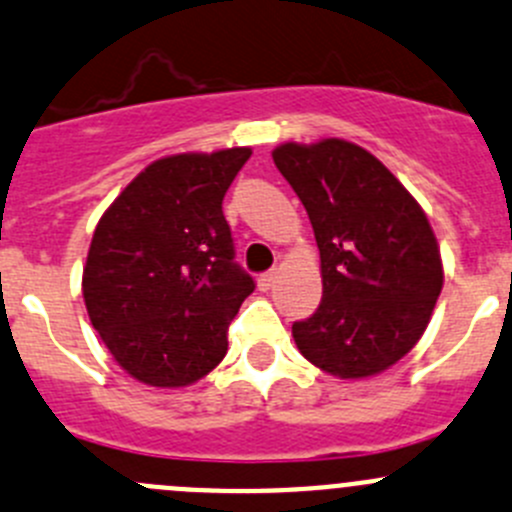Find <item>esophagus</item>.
<instances>
[{
  "mask_svg": "<svg viewBox=\"0 0 512 512\" xmlns=\"http://www.w3.org/2000/svg\"><path fill=\"white\" fill-rule=\"evenodd\" d=\"M276 276H279V271H276V269H271V271H266V274H261L259 276V289L261 291H269L271 286L276 284Z\"/></svg>",
  "mask_w": 512,
  "mask_h": 512,
  "instance_id": "1",
  "label": "esophagus"
}]
</instances>
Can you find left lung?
Listing matches in <instances>:
<instances>
[{"mask_svg": "<svg viewBox=\"0 0 512 512\" xmlns=\"http://www.w3.org/2000/svg\"><path fill=\"white\" fill-rule=\"evenodd\" d=\"M271 155L321 259V304L291 326L296 347L326 374L374 377L420 342L442 291L430 221L387 165L349 140L284 143Z\"/></svg>", "mask_w": 512, "mask_h": 512, "instance_id": "left-lung-1", "label": "left lung"}]
</instances>
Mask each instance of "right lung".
Instances as JSON below:
<instances>
[{"instance_id":"obj_1","label":"right lung","mask_w":512,"mask_h":512,"mask_svg":"<svg viewBox=\"0 0 512 512\" xmlns=\"http://www.w3.org/2000/svg\"><path fill=\"white\" fill-rule=\"evenodd\" d=\"M251 148L150 163L92 233L82 296L107 352L148 387H188L221 364L253 291L233 261L223 196Z\"/></svg>"}]
</instances>
